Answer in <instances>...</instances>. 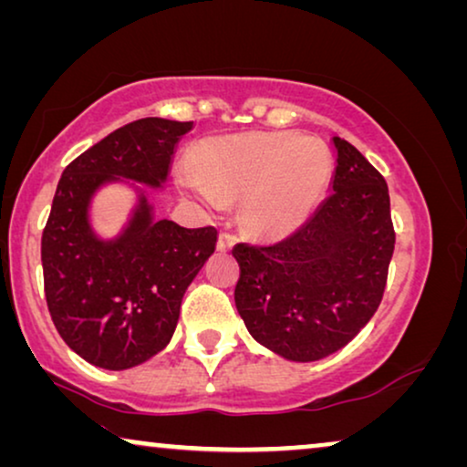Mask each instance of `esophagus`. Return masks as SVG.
<instances>
[{"mask_svg": "<svg viewBox=\"0 0 467 467\" xmlns=\"http://www.w3.org/2000/svg\"><path fill=\"white\" fill-rule=\"evenodd\" d=\"M234 234L233 233H222L220 239H218V249L220 252H228V249H233L234 245Z\"/></svg>", "mask_w": 467, "mask_h": 467, "instance_id": "obj_1", "label": "esophagus"}]
</instances>
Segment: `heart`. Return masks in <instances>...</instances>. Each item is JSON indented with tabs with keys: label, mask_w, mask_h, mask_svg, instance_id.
Here are the masks:
<instances>
[{
	"label": "heart",
	"mask_w": 467,
	"mask_h": 467,
	"mask_svg": "<svg viewBox=\"0 0 467 467\" xmlns=\"http://www.w3.org/2000/svg\"><path fill=\"white\" fill-rule=\"evenodd\" d=\"M201 179L182 175L209 205L247 196L245 220L255 233L279 234L317 205L332 175V152L298 133H254L209 141L196 154Z\"/></svg>",
	"instance_id": "obj_1"
}]
</instances>
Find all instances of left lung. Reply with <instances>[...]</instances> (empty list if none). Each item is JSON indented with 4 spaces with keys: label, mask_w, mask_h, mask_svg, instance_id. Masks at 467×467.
<instances>
[{
    "label": "left lung",
    "mask_w": 467,
    "mask_h": 467,
    "mask_svg": "<svg viewBox=\"0 0 467 467\" xmlns=\"http://www.w3.org/2000/svg\"><path fill=\"white\" fill-rule=\"evenodd\" d=\"M332 194L296 233L239 243L234 302L260 345L313 362L345 347L377 313L396 245L383 175L334 137Z\"/></svg>",
    "instance_id": "1"
}]
</instances>
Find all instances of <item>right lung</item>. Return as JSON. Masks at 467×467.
I'll use <instances>...</instances> for the list:
<instances>
[{"mask_svg": "<svg viewBox=\"0 0 467 467\" xmlns=\"http://www.w3.org/2000/svg\"><path fill=\"white\" fill-rule=\"evenodd\" d=\"M192 122L141 118L116 129L65 167L42 233L44 292L58 334L87 362L127 370L165 349L182 298L213 254V226L154 220L141 194L127 231L97 239L90 196L127 177L152 188L167 180L177 141Z\"/></svg>", "mask_w": 467, "mask_h": 467, "instance_id": "obj_1", "label": "right lung"}]
</instances>
